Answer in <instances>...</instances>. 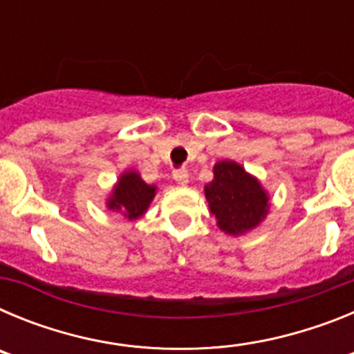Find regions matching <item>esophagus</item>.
Wrapping results in <instances>:
<instances>
[{
    "instance_id": "esophagus-1",
    "label": "esophagus",
    "mask_w": 354,
    "mask_h": 354,
    "mask_svg": "<svg viewBox=\"0 0 354 354\" xmlns=\"http://www.w3.org/2000/svg\"><path fill=\"white\" fill-rule=\"evenodd\" d=\"M174 179L177 180V184H180V186H186V184L189 183V174H187L186 168H177V170H174Z\"/></svg>"
}]
</instances>
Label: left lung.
Wrapping results in <instances>:
<instances>
[{
  "instance_id": "1",
  "label": "left lung",
  "mask_w": 354,
  "mask_h": 354,
  "mask_svg": "<svg viewBox=\"0 0 354 354\" xmlns=\"http://www.w3.org/2000/svg\"><path fill=\"white\" fill-rule=\"evenodd\" d=\"M212 171L214 179L204 192L218 227L228 236L250 232L270 211L266 189L236 161H218Z\"/></svg>"
}]
</instances>
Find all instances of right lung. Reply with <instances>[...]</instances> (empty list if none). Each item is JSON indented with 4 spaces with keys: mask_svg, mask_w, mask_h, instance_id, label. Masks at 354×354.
Returning <instances> with one entry per match:
<instances>
[{
    "mask_svg": "<svg viewBox=\"0 0 354 354\" xmlns=\"http://www.w3.org/2000/svg\"><path fill=\"white\" fill-rule=\"evenodd\" d=\"M156 196V186H150L140 177L138 171L127 170L120 175L113 192L108 196V209L122 212L129 220H138L145 214Z\"/></svg>",
    "mask_w": 354,
    "mask_h": 354,
    "instance_id": "add662e5",
    "label": "right lung"
}]
</instances>
